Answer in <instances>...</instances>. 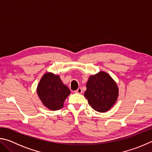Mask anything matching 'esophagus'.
<instances>
[{
  "label": "esophagus",
  "mask_w": 152,
  "mask_h": 152,
  "mask_svg": "<svg viewBox=\"0 0 152 152\" xmlns=\"http://www.w3.org/2000/svg\"><path fill=\"white\" fill-rule=\"evenodd\" d=\"M75 92H76V93H78V94H82V88H78L75 91Z\"/></svg>",
  "instance_id": "obj_1"
}]
</instances>
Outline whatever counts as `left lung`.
Wrapping results in <instances>:
<instances>
[{
  "label": "left lung",
  "instance_id": "8db88e82",
  "mask_svg": "<svg viewBox=\"0 0 152 152\" xmlns=\"http://www.w3.org/2000/svg\"><path fill=\"white\" fill-rule=\"evenodd\" d=\"M118 95L116 82L107 72L101 71L90 76L84 96L95 110L100 113L109 110L116 102Z\"/></svg>",
  "mask_w": 152,
  "mask_h": 152
}]
</instances>
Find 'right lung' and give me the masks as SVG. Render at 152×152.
<instances>
[{
  "label": "right lung",
  "mask_w": 152,
  "mask_h": 152,
  "mask_svg": "<svg viewBox=\"0 0 152 152\" xmlns=\"http://www.w3.org/2000/svg\"><path fill=\"white\" fill-rule=\"evenodd\" d=\"M37 93L45 107L56 110L63 107L64 102L70 94V91L62 83L58 75L48 72L40 80Z\"/></svg>",
  "instance_id": "right-lung-1"
}]
</instances>
